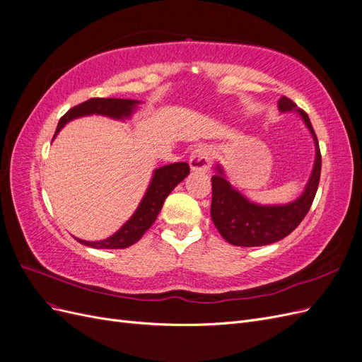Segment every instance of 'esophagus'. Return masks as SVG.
Instances as JSON below:
<instances>
[{"mask_svg": "<svg viewBox=\"0 0 362 362\" xmlns=\"http://www.w3.org/2000/svg\"><path fill=\"white\" fill-rule=\"evenodd\" d=\"M190 169L193 172H206L211 168V152L206 146H198L190 156Z\"/></svg>", "mask_w": 362, "mask_h": 362, "instance_id": "34e87169", "label": "esophagus"}]
</instances>
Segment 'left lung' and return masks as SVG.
Segmentation results:
<instances>
[{
  "mask_svg": "<svg viewBox=\"0 0 362 362\" xmlns=\"http://www.w3.org/2000/svg\"><path fill=\"white\" fill-rule=\"evenodd\" d=\"M278 108L281 113H298L311 133L315 146L313 172L299 198L288 204L261 205L249 201L243 193L233 187L226 180L223 168L217 164L216 175L211 177V218L217 231L234 246H266L287 237L303 221L319 187L322 156L308 115L300 108H296V104L286 96L278 101Z\"/></svg>",
  "mask_w": 362,
  "mask_h": 362,
  "instance_id": "left-lung-1",
  "label": "left lung"
}]
</instances>
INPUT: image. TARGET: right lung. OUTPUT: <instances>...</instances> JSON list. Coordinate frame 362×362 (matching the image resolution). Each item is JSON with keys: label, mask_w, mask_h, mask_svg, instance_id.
Here are the masks:
<instances>
[{"label": "right lung", "mask_w": 362, "mask_h": 362, "mask_svg": "<svg viewBox=\"0 0 362 362\" xmlns=\"http://www.w3.org/2000/svg\"><path fill=\"white\" fill-rule=\"evenodd\" d=\"M140 101H136V100L92 98L89 101L71 108V110L59 120L56 134H54L52 140L57 137L60 129L64 125L76 117L101 115L116 120H125L133 116V113L137 110ZM189 173H190L189 164L184 161L172 163V164H168V166H161L156 169L154 173H152L151 182L144 194V198H141L137 206V210L113 235L100 240V242H86V240H80V238H76V242L95 249H125L131 245H134L152 226V223L156 222V218L163 208V204L170 194V192L177 187V185L187 177Z\"/></svg>", "instance_id": "right-lung-1"}]
</instances>
